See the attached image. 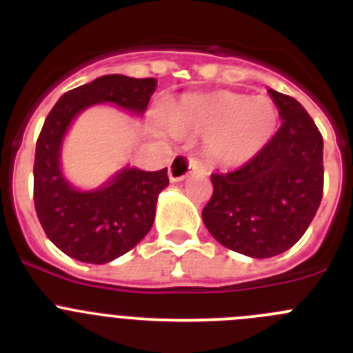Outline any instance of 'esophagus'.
<instances>
[{
	"mask_svg": "<svg viewBox=\"0 0 353 353\" xmlns=\"http://www.w3.org/2000/svg\"><path fill=\"white\" fill-rule=\"evenodd\" d=\"M194 170L205 171L196 159L189 157L185 154L174 155L173 161L170 162V180L171 182H180V180L185 179L187 174Z\"/></svg>",
	"mask_w": 353,
	"mask_h": 353,
	"instance_id": "34e87169",
	"label": "esophagus"
}]
</instances>
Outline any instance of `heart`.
Here are the masks:
<instances>
[{"label":"heart","mask_w":353,"mask_h":353,"mask_svg":"<svg viewBox=\"0 0 353 353\" xmlns=\"http://www.w3.org/2000/svg\"><path fill=\"white\" fill-rule=\"evenodd\" d=\"M176 134L208 136L207 154L221 166H240L260 154L277 127V109L269 97L214 92L185 97L170 111Z\"/></svg>","instance_id":"b5f03b06"}]
</instances>
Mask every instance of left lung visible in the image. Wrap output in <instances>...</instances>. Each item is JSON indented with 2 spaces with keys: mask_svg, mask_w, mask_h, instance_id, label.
<instances>
[{
  "mask_svg": "<svg viewBox=\"0 0 353 353\" xmlns=\"http://www.w3.org/2000/svg\"><path fill=\"white\" fill-rule=\"evenodd\" d=\"M283 123L239 170L212 173L203 223L219 244L251 258L288 251L305 233L323 196V138L293 97L269 90Z\"/></svg>",
  "mask_w": 353,
  "mask_h": 353,
  "instance_id": "8db88e82",
  "label": "left lung"
}]
</instances>
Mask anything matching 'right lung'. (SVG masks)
<instances>
[{
    "instance_id": "right-lung-1",
    "label": "right lung",
    "mask_w": 353,
    "mask_h": 353,
    "mask_svg": "<svg viewBox=\"0 0 353 353\" xmlns=\"http://www.w3.org/2000/svg\"><path fill=\"white\" fill-rule=\"evenodd\" d=\"M155 86L154 77H97L61 95L43 121L33 164L35 210L48 239L74 260L108 263L138 245L154 224L157 196L170 179L168 168H125L97 191H77L61 174V139L70 121L93 104L111 102L136 114L145 113Z\"/></svg>"
}]
</instances>
